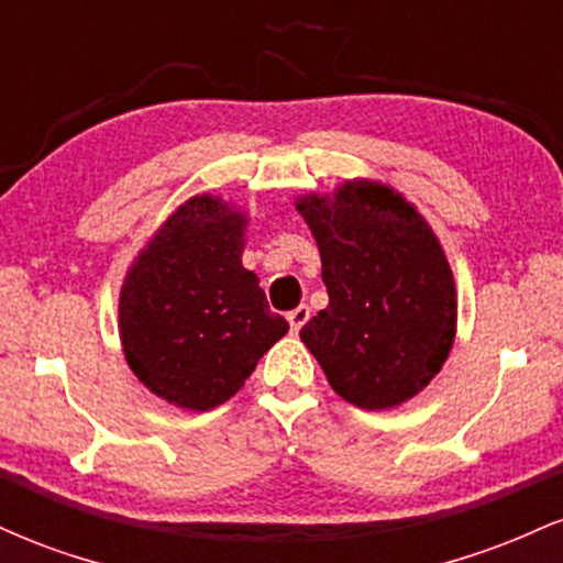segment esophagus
I'll return each mask as SVG.
<instances>
[{"label":"esophagus","mask_w":563,"mask_h":563,"mask_svg":"<svg viewBox=\"0 0 563 563\" xmlns=\"http://www.w3.org/2000/svg\"><path fill=\"white\" fill-rule=\"evenodd\" d=\"M309 320V307L307 303H301V307H296V309H290L288 312V325H290V331L294 333H299L301 328H303V322Z\"/></svg>","instance_id":"1"}]
</instances>
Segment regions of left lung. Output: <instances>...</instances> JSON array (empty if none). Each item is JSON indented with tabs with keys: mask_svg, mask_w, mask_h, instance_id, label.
<instances>
[{
	"mask_svg": "<svg viewBox=\"0 0 563 563\" xmlns=\"http://www.w3.org/2000/svg\"><path fill=\"white\" fill-rule=\"evenodd\" d=\"M296 209L318 241L328 288L301 341L346 402H407L442 371L455 339V283L437 235L402 196L367 179Z\"/></svg>",
	"mask_w": 563,
	"mask_h": 563,
	"instance_id": "1",
	"label": "left lung"
}]
</instances>
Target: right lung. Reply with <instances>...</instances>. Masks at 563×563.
I'll return each mask as SVG.
<instances>
[{
    "label": "right lung",
    "mask_w": 563,
    "mask_h": 563,
    "mask_svg": "<svg viewBox=\"0 0 563 563\" xmlns=\"http://www.w3.org/2000/svg\"><path fill=\"white\" fill-rule=\"evenodd\" d=\"M245 217L198 196L166 219L129 269L119 322L126 363L166 402L211 410L288 333L241 264Z\"/></svg>",
    "instance_id": "right-lung-1"
}]
</instances>
